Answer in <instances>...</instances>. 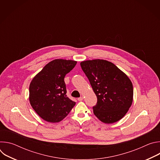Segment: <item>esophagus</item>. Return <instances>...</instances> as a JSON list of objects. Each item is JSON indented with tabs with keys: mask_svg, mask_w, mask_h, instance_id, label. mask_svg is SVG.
Returning <instances> with one entry per match:
<instances>
[{
	"mask_svg": "<svg viewBox=\"0 0 160 160\" xmlns=\"http://www.w3.org/2000/svg\"><path fill=\"white\" fill-rule=\"evenodd\" d=\"M83 99V97H80V98H78V101H82Z\"/></svg>",
	"mask_w": 160,
	"mask_h": 160,
	"instance_id": "obj_1",
	"label": "esophagus"
}]
</instances>
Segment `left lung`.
Segmentation results:
<instances>
[{"label": "left lung", "mask_w": 160, "mask_h": 160, "mask_svg": "<svg viewBox=\"0 0 160 160\" xmlns=\"http://www.w3.org/2000/svg\"><path fill=\"white\" fill-rule=\"evenodd\" d=\"M80 66L98 98L93 107L96 117L108 124L121 120L133 101V85L128 76L104 59L84 61Z\"/></svg>", "instance_id": "8db88e82"}]
</instances>
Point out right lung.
Here are the masks:
<instances>
[{"label":"right lung","mask_w":160,"mask_h":160,"mask_svg":"<svg viewBox=\"0 0 160 160\" xmlns=\"http://www.w3.org/2000/svg\"><path fill=\"white\" fill-rule=\"evenodd\" d=\"M77 61L54 59L45 65L31 81L29 101L38 115L45 121L58 123L69 114L75 105L66 96L65 75Z\"/></svg>","instance_id":"1"}]
</instances>
